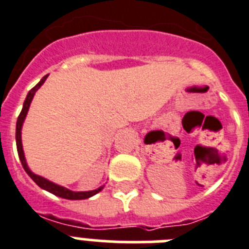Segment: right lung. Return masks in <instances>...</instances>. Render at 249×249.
Wrapping results in <instances>:
<instances>
[{
	"label": "right lung",
	"mask_w": 249,
	"mask_h": 249,
	"mask_svg": "<svg viewBox=\"0 0 249 249\" xmlns=\"http://www.w3.org/2000/svg\"><path fill=\"white\" fill-rule=\"evenodd\" d=\"M47 77H48V74H46L42 80L39 81V82L37 83L36 86H35L34 89L28 92L27 97H26L25 102H23V107H22L21 113H19L18 118H17V123H16V144H17V152H18L19 160H21L22 167H23V169L26 171V173H27V175L30 176V177L32 178L35 182H36L37 186H39L41 188H43V190L48 191V192H51L52 195L58 196V197H61V198H66V199H86V198H89V197L94 196L96 193L100 192V191H102L103 187H105V186L100 187V188H97V190H94V191H89V192H73V191L67 190V188H65V187H61V186H58V184L52 183V182H50L48 179H46V178L41 177V176H37V175H35V173H32L30 171V168L27 167V163H26L25 155H23V149H22V142H21L22 123H23V121H25L26 114H27L28 108H30L31 101H32V98H34L35 93H36L37 89H38L39 87L43 85V82H45Z\"/></svg>",
	"instance_id": "add662e5"
}]
</instances>
